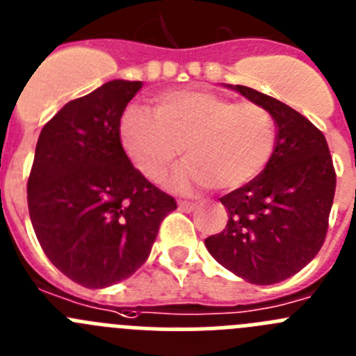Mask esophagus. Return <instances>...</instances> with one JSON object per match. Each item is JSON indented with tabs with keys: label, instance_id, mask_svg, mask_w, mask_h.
Listing matches in <instances>:
<instances>
[{
	"label": "esophagus",
	"instance_id": "obj_1",
	"mask_svg": "<svg viewBox=\"0 0 356 356\" xmlns=\"http://www.w3.org/2000/svg\"><path fill=\"white\" fill-rule=\"evenodd\" d=\"M200 207V204L197 203H192V201H180V203H178V208H180L181 211H194L195 208Z\"/></svg>",
	"mask_w": 356,
	"mask_h": 356
}]
</instances>
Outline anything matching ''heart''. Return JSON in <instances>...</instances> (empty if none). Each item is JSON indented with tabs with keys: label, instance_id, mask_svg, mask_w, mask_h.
Masks as SVG:
<instances>
[{
	"label": "heart",
	"instance_id": "heart-1",
	"mask_svg": "<svg viewBox=\"0 0 356 356\" xmlns=\"http://www.w3.org/2000/svg\"><path fill=\"white\" fill-rule=\"evenodd\" d=\"M120 141L134 168L149 181H164L184 149L188 162L176 176V187L234 191L256 180L272 161L277 127L261 104L188 88L156 97L153 113L125 109Z\"/></svg>",
	"mask_w": 356,
	"mask_h": 356
}]
</instances>
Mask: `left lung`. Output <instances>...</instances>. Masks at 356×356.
Listing matches in <instances>:
<instances>
[{
  "mask_svg": "<svg viewBox=\"0 0 356 356\" xmlns=\"http://www.w3.org/2000/svg\"><path fill=\"white\" fill-rule=\"evenodd\" d=\"M272 113L277 143L256 180L220 197L229 220L204 240L217 263L252 284H273L314 259L327 238L335 169L321 130L288 104L236 84Z\"/></svg>",
  "mask_w": 356,
  "mask_h": 356,
  "instance_id": "left-lung-1",
  "label": "left lung"
}]
</instances>
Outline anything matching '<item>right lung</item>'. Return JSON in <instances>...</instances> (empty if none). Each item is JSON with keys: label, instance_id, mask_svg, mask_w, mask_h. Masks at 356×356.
<instances>
[{"label": "right lung", "instance_id": "right-lung-1", "mask_svg": "<svg viewBox=\"0 0 356 356\" xmlns=\"http://www.w3.org/2000/svg\"><path fill=\"white\" fill-rule=\"evenodd\" d=\"M141 86L109 81L61 107L38 136L29 218L49 261L84 288H106L143 266L176 208L120 141V118Z\"/></svg>", "mask_w": 356, "mask_h": 356}]
</instances>
